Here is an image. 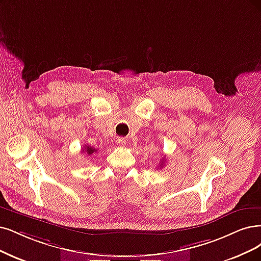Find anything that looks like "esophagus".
<instances>
[{
    "mask_svg": "<svg viewBox=\"0 0 261 261\" xmlns=\"http://www.w3.org/2000/svg\"><path fill=\"white\" fill-rule=\"evenodd\" d=\"M117 144L119 146H121V147H123L124 145H125V139H123V138H117Z\"/></svg>",
    "mask_w": 261,
    "mask_h": 261,
    "instance_id": "1",
    "label": "esophagus"
}]
</instances>
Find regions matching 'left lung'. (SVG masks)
Here are the masks:
<instances>
[{
  "mask_svg": "<svg viewBox=\"0 0 261 261\" xmlns=\"http://www.w3.org/2000/svg\"><path fill=\"white\" fill-rule=\"evenodd\" d=\"M165 162H166V161H165V159H162V160H161V165H160V167H163V163H165Z\"/></svg>",
  "mask_w": 261,
  "mask_h": 261,
  "instance_id": "1",
  "label": "left lung"
}]
</instances>
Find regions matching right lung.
<instances>
[{
	"label": "right lung",
	"instance_id": "1",
	"mask_svg": "<svg viewBox=\"0 0 261 261\" xmlns=\"http://www.w3.org/2000/svg\"><path fill=\"white\" fill-rule=\"evenodd\" d=\"M83 152L85 151V152H87V155H92L93 152H96L98 150H96L95 148H93V147H91V146H89V145H85L84 146V148H83V150H82Z\"/></svg>",
	"mask_w": 261,
	"mask_h": 261
}]
</instances>
